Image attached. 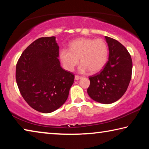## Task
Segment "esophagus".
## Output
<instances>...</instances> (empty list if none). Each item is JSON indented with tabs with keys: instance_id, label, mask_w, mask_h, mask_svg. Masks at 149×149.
<instances>
[{
	"instance_id": "34e87169",
	"label": "esophagus",
	"mask_w": 149,
	"mask_h": 149,
	"mask_svg": "<svg viewBox=\"0 0 149 149\" xmlns=\"http://www.w3.org/2000/svg\"><path fill=\"white\" fill-rule=\"evenodd\" d=\"M81 78V76H79V75H75V80H79V79Z\"/></svg>"
}]
</instances>
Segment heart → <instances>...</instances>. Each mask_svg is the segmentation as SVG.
Wrapping results in <instances>:
<instances>
[{"mask_svg":"<svg viewBox=\"0 0 149 149\" xmlns=\"http://www.w3.org/2000/svg\"><path fill=\"white\" fill-rule=\"evenodd\" d=\"M60 59L65 70L73 71L80 61L79 70L82 73L90 70L100 72L108 60V48L102 39L79 38L70 43V48H62L59 52Z\"/></svg>","mask_w":149,"mask_h":149,"instance_id":"b5f03b06","label":"heart"}]
</instances>
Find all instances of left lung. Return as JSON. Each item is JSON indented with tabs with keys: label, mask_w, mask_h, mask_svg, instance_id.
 Instances as JSON below:
<instances>
[{
	"label": "left lung",
	"mask_w": 149,
	"mask_h": 149,
	"mask_svg": "<svg viewBox=\"0 0 149 149\" xmlns=\"http://www.w3.org/2000/svg\"><path fill=\"white\" fill-rule=\"evenodd\" d=\"M109 48V60L100 70L89 76L87 93L93 100L102 104H110L124 95L132 74L131 55L123 45L105 36Z\"/></svg>",
	"instance_id": "8db88e82"
}]
</instances>
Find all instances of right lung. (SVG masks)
Masks as SVG:
<instances>
[{
  "label": "right lung",
  "mask_w": 149,
  "mask_h": 149,
  "mask_svg": "<svg viewBox=\"0 0 149 149\" xmlns=\"http://www.w3.org/2000/svg\"><path fill=\"white\" fill-rule=\"evenodd\" d=\"M56 37L37 39L22 52L16 79L22 97L32 108L50 113L66 101L75 75L60 67Z\"/></svg>",
  "instance_id": "obj_1"
}]
</instances>
